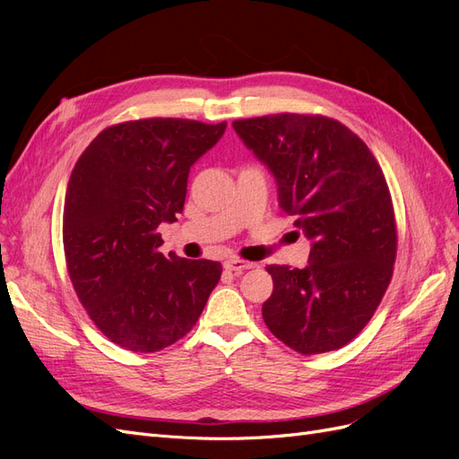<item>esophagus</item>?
I'll use <instances>...</instances> for the list:
<instances>
[{"label":"esophagus","mask_w":459,"mask_h":459,"mask_svg":"<svg viewBox=\"0 0 459 459\" xmlns=\"http://www.w3.org/2000/svg\"><path fill=\"white\" fill-rule=\"evenodd\" d=\"M224 268L230 270V272H235V273H241L245 270H251L255 268L253 262H245V260H239V258H228L224 262Z\"/></svg>","instance_id":"34e87169"}]
</instances>
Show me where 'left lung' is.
Listing matches in <instances>:
<instances>
[{
	"label": "left lung",
	"mask_w": 459,
	"mask_h": 459,
	"mask_svg": "<svg viewBox=\"0 0 459 459\" xmlns=\"http://www.w3.org/2000/svg\"><path fill=\"white\" fill-rule=\"evenodd\" d=\"M233 130L312 243L307 268H266L273 293L262 304L264 322L300 354L337 351L366 327L393 277L396 224L381 166L327 117L283 113L235 120Z\"/></svg>",
	"instance_id": "1"
}]
</instances>
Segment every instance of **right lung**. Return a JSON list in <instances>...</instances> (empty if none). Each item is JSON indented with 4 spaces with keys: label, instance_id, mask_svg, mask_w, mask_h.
<instances>
[{
    "label": "right lung",
    "instance_id": "right-lung-1",
    "mask_svg": "<svg viewBox=\"0 0 459 459\" xmlns=\"http://www.w3.org/2000/svg\"><path fill=\"white\" fill-rule=\"evenodd\" d=\"M226 122L145 118L103 130L68 179L63 245L76 295L103 335L157 352L191 331L221 264L160 253L157 231L182 214L187 178Z\"/></svg>",
    "mask_w": 459,
    "mask_h": 459
}]
</instances>
